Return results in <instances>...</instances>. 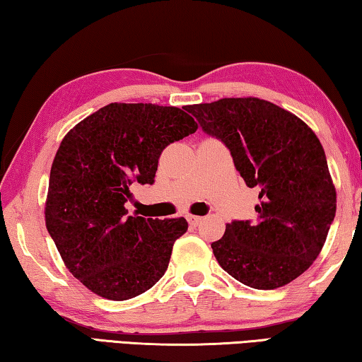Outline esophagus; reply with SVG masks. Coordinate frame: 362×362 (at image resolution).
Segmentation results:
<instances>
[{
  "label": "esophagus",
  "instance_id": "1",
  "mask_svg": "<svg viewBox=\"0 0 362 362\" xmlns=\"http://www.w3.org/2000/svg\"><path fill=\"white\" fill-rule=\"evenodd\" d=\"M188 223L192 226H198L201 220H203V217H198V216H188Z\"/></svg>",
  "mask_w": 362,
  "mask_h": 362
}]
</instances>
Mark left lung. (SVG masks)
<instances>
[{
  "label": "left lung",
  "instance_id": "left-lung-1",
  "mask_svg": "<svg viewBox=\"0 0 362 362\" xmlns=\"http://www.w3.org/2000/svg\"><path fill=\"white\" fill-rule=\"evenodd\" d=\"M226 145L249 188H259L255 222L233 220L212 243L226 273L254 289L289 284L311 267L335 217L337 193L316 134L287 110L257 97L188 105Z\"/></svg>",
  "mask_w": 362,
  "mask_h": 362
}]
</instances>
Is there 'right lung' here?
Returning <instances> with one entry per match:
<instances>
[{
  "mask_svg": "<svg viewBox=\"0 0 362 362\" xmlns=\"http://www.w3.org/2000/svg\"><path fill=\"white\" fill-rule=\"evenodd\" d=\"M196 129L177 107L110 103L64 137L49 177L46 228L65 267L90 292L129 300L166 273L187 220L132 217L124 204L134 182H155L161 151Z\"/></svg>",
  "mask_w": 362,
  "mask_h": 362,
  "instance_id": "1",
  "label": "right lung"
}]
</instances>
